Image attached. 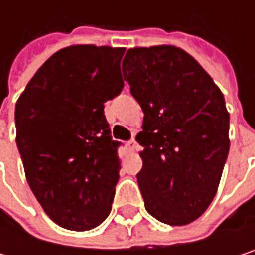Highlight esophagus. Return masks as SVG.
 I'll return each instance as SVG.
<instances>
[{
  "label": "esophagus",
  "mask_w": 255,
  "mask_h": 255,
  "mask_svg": "<svg viewBox=\"0 0 255 255\" xmlns=\"http://www.w3.org/2000/svg\"><path fill=\"white\" fill-rule=\"evenodd\" d=\"M134 149H135V140L131 138V140H128L127 141V150L128 152H132Z\"/></svg>",
  "instance_id": "1"
}]
</instances>
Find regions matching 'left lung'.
I'll list each match as a JSON object with an SVG mask.
<instances>
[{"label":"left lung","mask_w":255,"mask_h":255,"mask_svg":"<svg viewBox=\"0 0 255 255\" xmlns=\"http://www.w3.org/2000/svg\"><path fill=\"white\" fill-rule=\"evenodd\" d=\"M123 74L144 114L135 137L144 208L165 225H187L211 204L228 159L225 97L192 56L171 45L129 48Z\"/></svg>","instance_id":"obj_1"}]
</instances>
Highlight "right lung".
I'll use <instances>...</instances> for the list:
<instances>
[{"label":"right lung","mask_w":255,"mask_h":255,"mask_svg":"<svg viewBox=\"0 0 255 255\" xmlns=\"http://www.w3.org/2000/svg\"><path fill=\"white\" fill-rule=\"evenodd\" d=\"M126 48L74 45L53 54L16 103V143L27 183L48 217L90 230L109 216L120 178L105 102L124 88Z\"/></svg>","instance_id":"obj_1"}]
</instances>
